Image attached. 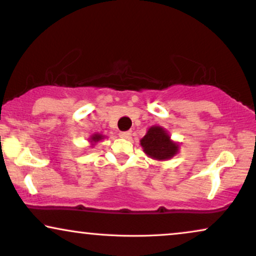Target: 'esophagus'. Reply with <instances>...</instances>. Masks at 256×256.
<instances>
[{
  "label": "esophagus",
  "mask_w": 256,
  "mask_h": 256,
  "mask_svg": "<svg viewBox=\"0 0 256 256\" xmlns=\"http://www.w3.org/2000/svg\"><path fill=\"white\" fill-rule=\"evenodd\" d=\"M119 137L124 138V139H128L131 137V131H122L119 134Z\"/></svg>",
  "instance_id": "1"
}]
</instances>
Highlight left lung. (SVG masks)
<instances>
[{
    "label": "left lung",
    "mask_w": 256,
    "mask_h": 256,
    "mask_svg": "<svg viewBox=\"0 0 256 256\" xmlns=\"http://www.w3.org/2000/svg\"><path fill=\"white\" fill-rule=\"evenodd\" d=\"M144 152L156 160H168L176 154L178 146L170 140L169 134L160 126H152L140 140Z\"/></svg>",
    "instance_id": "left-lung-1"
}]
</instances>
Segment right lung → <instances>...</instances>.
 <instances>
[{
	"label": "right lung",
	"mask_w": 256,
	"mask_h": 256,
	"mask_svg": "<svg viewBox=\"0 0 256 256\" xmlns=\"http://www.w3.org/2000/svg\"><path fill=\"white\" fill-rule=\"evenodd\" d=\"M102 138V136H100V134H96V136H93L92 137V140L93 142H98V140H100V139Z\"/></svg>",
	"instance_id": "right-lung-1"
}]
</instances>
